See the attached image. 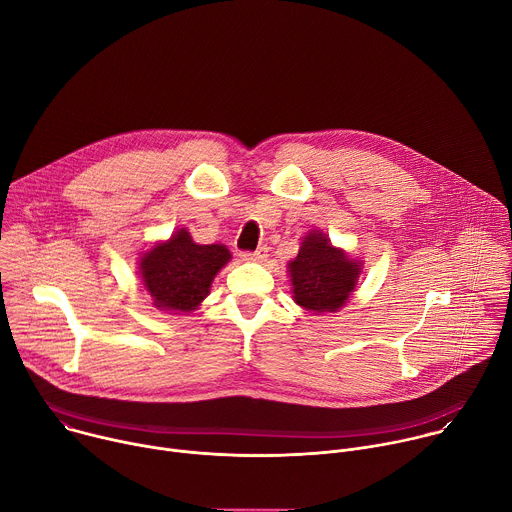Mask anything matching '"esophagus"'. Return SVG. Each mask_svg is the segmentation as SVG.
Here are the masks:
<instances>
[{
  "label": "esophagus",
  "instance_id": "1",
  "mask_svg": "<svg viewBox=\"0 0 512 512\" xmlns=\"http://www.w3.org/2000/svg\"><path fill=\"white\" fill-rule=\"evenodd\" d=\"M267 253H269L267 247H259L257 251H245V253H241V259H243V261H263V259L267 257Z\"/></svg>",
  "mask_w": 512,
  "mask_h": 512
}]
</instances>
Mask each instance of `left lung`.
Segmentation results:
<instances>
[{"label":"left lung","mask_w":512,"mask_h":512,"mask_svg":"<svg viewBox=\"0 0 512 512\" xmlns=\"http://www.w3.org/2000/svg\"><path fill=\"white\" fill-rule=\"evenodd\" d=\"M287 269L296 304L314 314H324L338 312L346 304L362 263L332 247L330 239L314 229L304 237L298 257L287 263Z\"/></svg>","instance_id":"left-lung-1"}]
</instances>
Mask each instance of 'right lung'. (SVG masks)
I'll list each match as a JSON object with an SVG mask.
<instances>
[{
  "label": "right lung",
  "mask_w": 512,
  "mask_h": 512,
  "mask_svg": "<svg viewBox=\"0 0 512 512\" xmlns=\"http://www.w3.org/2000/svg\"><path fill=\"white\" fill-rule=\"evenodd\" d=\"M231 261L225 245H198L186 229L154 245L139 259V273L154 306L164 312H192L208 296L214 275Z\"/></svg>",
  "instance_id": "1"
}]
</instances>
